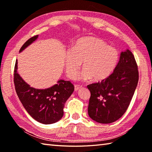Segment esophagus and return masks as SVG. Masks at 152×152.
<instances>
[{"label":"esophagus","mask_w":152,"mask_h":152,"mask_svg":"<svg viewBox=\"0 0 152 152\" xmlns=\"http://www.w3.org/2000/svg\"><path fill=\"white\" fill-rule=\"evenodd\" d=\"M81 88H82L81 86L75 85V86H74V91H78V90H80Z\"/></svg>","instance_id":"34e87169"}]
</instances>
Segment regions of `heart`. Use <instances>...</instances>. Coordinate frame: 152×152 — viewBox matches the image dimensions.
Here are the masks:
<instances>
[{
    "label": "heart",
    "instance_id": "b5f03b06",
    "mask_svg": "<svg viewBox=\"0 0 152 152\" xmlns=\"http://www.w3.org/2000/svg\"><path fill=\"white\" fill-rule=\"evenodd\" d=\"M119 51L113 46L108 45L103 40L95 37H85L77 40L71 50L66 51L65 68L66 74L71 79L76 78L82 66L79 79L95 82L107 79L114 70L119 61Z\"/></svg>",
    "mask_w": 152,
    "mask_h": 152
}]
</instances>
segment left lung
I'll use <instances>...</instances> for the list:
<instances>
[{
  "label": "left lung",
  "mask_w": 152,
  "mask_h": 152,
  "mask_svg": "<svg viewBox=\"0 0 152 152\" xmlns=\"http://www.w3.org/2000/svg\"><path fill=\"white\" fill-rule=\"evenodd\" d=\"M138 80L134 56L129 50L122 51L114 71L107 79L87 86L91 92L89 117L103 124L116 121L127 110Z\"/></svg>",
  "instance_id": "8db88e82"
}]
</instances>
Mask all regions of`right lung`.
Instances as JSON below:
<instances>
[{
  "instance_id": "obj_1",
  "label": "right lung",
  "mask_w": 152,
  "mask_h": 152,
  "mask_svg": "<svg viewBox=\"0 0 152 152\" xmlns=\"http://www.w3.org/2000/svg\"><path fill=\"white\" fill-rule=\"evenodd\" d=\"M35 35L28 39L19 51L25 48L37 39ZM17 60L14 70V83L18 97L23 106L33 119L43 124H52L58 121L64 115V107L71 96L74 86L70 81L60 80L55 85L45 89L30 86L17 72Z\"/></svg>"
}]
</instances>
